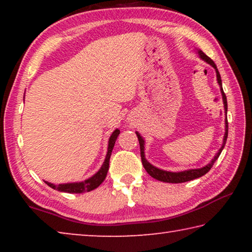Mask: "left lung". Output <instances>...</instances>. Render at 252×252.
Returning a JSON list of instances; mask_svg holds the SVG:
<instances>
[{
  "mask_svg": "<svg viewBox=\"0 0 252 252\" xmlns=\"http://www.w3.org/2000/svg\"><path fill=\"white\" fill-rule=\"evenodd\" d=\"M199 55L200 58L202 60H204L207 63L209 64L212 65L213 67L216 69L217 72V80H218V83L220 85V90H221V94H222V99H223V104H224V110L225 112H227V109H228V104H227V96H225L224 92H223V89H222V82H221V76L218 69H217V65L215 64V62L212 61V60L208 57V55L204 54L202 51H199ZM136 136H138V140H139V144H140V155H141V160H142V164L144 169H146V171L150 174L152 178L157 179V180L162 181V182H168V183H181V182H187V181H191L193 180V179H197L200 178L206 174L207 172H209V170L212 168V165L218 159L221 151H222V149L224 148V144L227 142V138H228V121L225 120V133H224V138H223V143H222V147L219 150V152L217 153L216 157L213 158L212 161L210 163L207 164L206 167L203 168H200V169H192V170H186V171H181V172H169V171H164V170H161V169H158L156 167H153L151 163H149V162L146 160V157H144V140L141 138V135H140L138 132H135Z\"/></svg>",
  "mask_w": 252,
  "mask_h": 252,
  "instance_id": "left-lung-1",
  "label": "left lung"
}]
</instances>
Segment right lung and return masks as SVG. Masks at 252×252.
<instances>
[{"label": "right lung", "instance_id": "right-lung-1", "mask_svg": "<svg viewBox=\"0 0 252 252\" xmlns=\"http://www.w3.org/2000/svg\"><path fill=\"white\" fill-rule=\"evenodd\" d=\"M119 134H120V130H118V129L114 131L112 134H111L110 140H109L108 153H106L105 160L103 162V164H102L101 169L94 174V176L91 177L90 179H88V180L82 181V182L64 183V185L54 186V185H52V183L45 181L46 185L52 188V189L61 191V192H67V193H83V192H89V191L96 189V188L104 181L106 173H108L110 157H111V153H112L114 143H116V140H117Z\"/></svg>", "mask_w": 252, "mask_h": 252}]
</instances>
